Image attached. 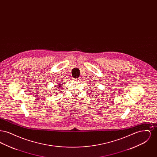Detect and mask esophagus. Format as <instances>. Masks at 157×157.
I'll return each instance as SVG.
<instances>
[{
	"mask_svg": "<svg viewBox=\"0 0 157 157\" xmlns=\"http://www.w3.org/2000/svg\"><path fill=\"white\" fill-rule=\"evenodd\" d=\"M80 80H81L80 78H76L75 79V81H80Z\"/></svg>",
	"mask_w": 157,
	"mask_h": 157,
	"instance_id": "obj_1",
	"label": "esophagus"
}]
</instances>
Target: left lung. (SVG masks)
<instances>
[{
  "mask_svg": "<svg viewBox=\"0 0 157 157\" xmlns=\"http://www.w3.org/2000/svg\"><path fill=\"white\" fill-rule=\"evenodd\" d=\"M91 91H92V90H91Z\"/></svg>",
  "mask_w": 157,
  "mask_h": 157,
  "instance_id": "8db88e82",
  "label": "left lung"
}]
</instances>
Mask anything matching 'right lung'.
Segmentation results:
<instances>
[{
    "instance_id": "1",
    "label": "right lung",
    "mask_w": 157,
    "mask_h": 157,
    "mask_svg": "<svg viewBox=\"0 0 157 157\" xmlns=\"http://www.w3.org/2000/svg\"><path fill=\"white\" fill-rule=\"evenodd\" d=\"M62 83H59V85H58V86H55V88H58V89H56L57 90H59V89L60 88V86H61V84H62Z\"/></svg>"
}]
</instances>
